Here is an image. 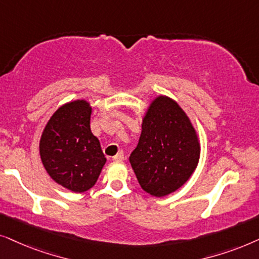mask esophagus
Segmentation results:
<instances>
[{
    "label": "esophagus",
    "mask_w": 259,
    "mask_h": 259,
    "mask_svg": "<svg viewBox=\"0 0 259 259\" xmlns=\"http://www.w3.org/2000/svg\"><path fill=\"white\" fill-rule=\"evenodd\" d=\"M113 160H115V161H123V160H124V154H123V151H119L118 154H116L115 156H113Z\"/></svg>",
    "instance_id": "obj_1"
}]
</instances>
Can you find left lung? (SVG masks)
Wrapping results in <instances>:
<instances>
[{
    "instance_id": "1",
    "label": "left lung",
    "mask_w": 259,
    "mask_h": 259,
    "mask_svg": "<svg viewBox=\"0 0 259 259\" xmlns=\"http://www.w3.org/2000/svg\"><path fill=\"white\" fill-rule=\"evenodd\" d=\"M200 143L180 105L167 96L150 103L139 144L129 161L143 191L162 198L178 191L194 173Z\"/></svg>"
}]
</instances>
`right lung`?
I'll use <instances>...</instances> for the list:
<instances>
[{
  "instance_id": "right-lung-1",
  "label": "right lung",
  "mask_w": 259,
  "mask_h": 259,
  "mask_svg": "<svg viewBox=\"0 0 259 259\" xmlns=\"http://www.w3.org/2000/svg\"><path fill=\"white\" fill-rule=\"evenodd\" d=\"M92 108L84 99L66 103L55 111L40 139V156L53 180L74 193L94 187L106 158L91 133Z\"/></svg>"
}]
</instances>
